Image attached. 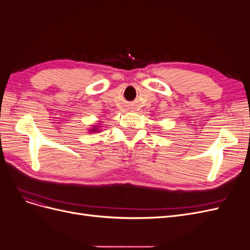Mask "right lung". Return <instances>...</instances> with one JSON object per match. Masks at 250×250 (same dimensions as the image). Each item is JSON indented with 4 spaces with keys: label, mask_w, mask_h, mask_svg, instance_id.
<instances>
[{
    "label": "right lung",
    "mask_w": 250,
    "mask_h": 250,
    "mask_svg": "<svg viewBox=\"0 0 250 250\" xmlns=\"http://www.w3.org/2000/svg\"><path fill=\"white\" fill-rule=\"evenodd\" d=\"M96 129H97V128H94V129H93V131H96Z\"/></svg>",
    "instance_id": "1"
}]
</instances>
